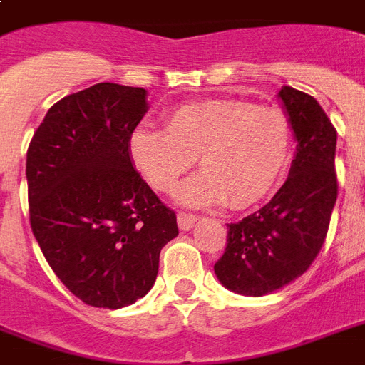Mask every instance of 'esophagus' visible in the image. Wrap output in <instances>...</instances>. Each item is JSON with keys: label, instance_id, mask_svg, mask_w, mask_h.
Returning a JSON list of instances; mask_svg holds the SVG:
<instances>
[{"label": "esophagus", "instance_id": "34e87169", "mask_svg": "<svg viewBox=\"0 0 365 365\" xmlns=\"http://www.w3.org/2000/svg\"><path fill=\"white\" fill-rule=\"evenodd\" d=\"M195 222H197V217L191 216V214H178V227H180V231H191L195 225Z\"/></svg>", "mask_w": 365, "mask_h": 365}]
</instances>
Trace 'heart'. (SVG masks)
Listing matches in <instances>:
<instances>
[{
	"instance_id": "1",
	"label": "heart",
	"mask_w": 365,
	"mask_h": 365,
	"mask_svg": "<svg viewBox=\"0 0 365 365\" xmlns=\"http://www.w3.org/2000/svg\"><path fill=\"white\" fill-rule=\"evenodd\" d=\"M294 130L282 111L242 100L185 104L165 128L142 125L128 138V155L145 182L168 193L199 159L200 174L178 189L185 206L206 208L227 200L248 208L274 191L288 168Z\"/></svg>"
}]
</instances>
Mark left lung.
I'll use <instances>...</instances> for the list:
<instances>
[{"label": "left lung", "instance_id": "8db88e82", "mask_svg": "<svg viewBox=\"0 0 365 365\" xmlns=\"http://www.w3.org/2000/svg\"><path fill=\"white\" fill-rule=\"evenodd\" d=\"M278 100L294 130L295 153L278 193L239 223L214 265L217 280L239 295L261 297L294 282L322 248L337 200V132L317 100L282 87Z\"/></svg>", "mask_w": 365, "mask_h": 365}]
</instances>
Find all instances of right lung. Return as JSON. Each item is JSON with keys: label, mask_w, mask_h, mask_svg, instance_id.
<instances>
[{"label": "right lung", "mask_w": 365, "mask_h": 365, "mask_svg": "<svg viewBox=\"0 0 365 365\" xmlns=\"http://www.w3.org/2000/svg\"><path fill=\"white\" fill-rule=\"evenodd\" d=\"M148 110L145 88L98 83L58 100L26 155L34 237L66 288L98 309L148 294L160 250L178 237L176 214L128 155Z\"/></svg>", "instance_id": "right-lung-1"}]
</instances>
